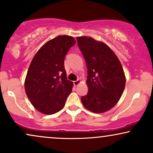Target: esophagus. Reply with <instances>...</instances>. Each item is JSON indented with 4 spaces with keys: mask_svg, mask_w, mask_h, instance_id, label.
I'll list each match as a JSON object with an SVG mask.
<instances>
[{
    "mask_svg": "<svg viewBox=\"0 0 153 153\" xmlns=\"http://www.w3.org/2000/svg\"><path fill=\"white\" fill-rule=\"evenodd\" d=\"M80 82H81V81H80V80H75V81L73 82V84H74V85L76 87V86H78V85L80 83Z\"/></svg>",
    "mask_w": 153,
    "mask_h": 153,
    "instance_id": "obj_1",
    "label": "esophagus"
}]
</instances>
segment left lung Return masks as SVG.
Wrapping results in <instances>:
<instances>
[{"instance_id": "8db88e82", "label": "left lung", "mask_w": 153, "mask_h": 153, "mask_svg": "<svg viewBox=\"0 0 153 153\" xmlns=\"http://www.w3.org/2000/svg\"><path fill=\"white\" fill-rule=\"evenodd\" d=\"M88 68V94L81 97L86 109L102 113L113 108L122 96L126 78L115 53L103 42L91 37H77Z\"/></svg>"}]
</instances>
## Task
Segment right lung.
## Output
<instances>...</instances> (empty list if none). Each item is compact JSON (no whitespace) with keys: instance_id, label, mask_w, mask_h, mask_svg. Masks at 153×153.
<instances>
[{"instance_id":"obj_1","label":"right lung","mask_w":153,"mask_h":153,"mask_svg":"<svg viewBox=\"0 0 153 153\" xmlns=\"http://www.w3.org/2000/svg\"><path fill=\"white\" fill-rule=\"evenodd\" d=\"M75 44L73 37L58 36L45 43L35 55L25 80V91L31 104L45 115L65 106L73 83L67 80L64 59Z\"/></svg>"}]
</instances>
